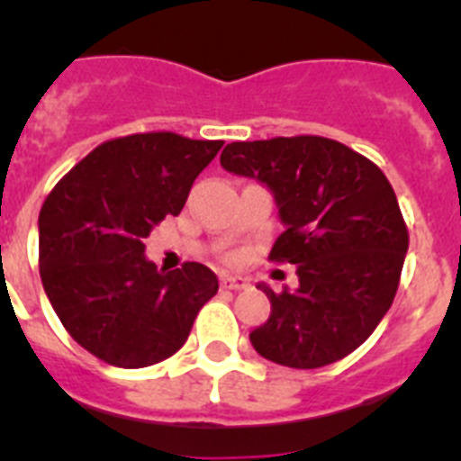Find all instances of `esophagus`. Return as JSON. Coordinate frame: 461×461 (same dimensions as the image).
<instances>
[{
    "label": "esophagus",
    "instance_id": "34e87169",
    "mask_svg": "<svg viewBox=\"0 0 461 461\" xmlns=\"http://www.w3.org/2000/svg\"><path fill=\"white\" fill-rule=\"evenodd\" d=\"M221 288L226 291H247L249 288V279H244V276H221Z\"/></svg>",
    "mask_w": 461,
    "mask_h": 461
}]
</instances>
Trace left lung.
<instances>
[{
    "instance_id": "1",
    "label": "left lung",
    "mask_w": 461,
    "mask_h": 461,
    "mask_svg": "<svg viewBox=\"0 0 461 461\" xmlns=\"http://www.w3.org/2000/svg\"><path fill=\"white\" fill-rule=\"evenodd\" d=\"M228 173L270 186L286 230L272 263L297 266L300 286L275 293L249 335L256 351L293 369H319L367 341L394 300L409 249L397 195L374 161L323 136L230 142Z\"/></svg>"
}]
</instances>
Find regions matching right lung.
<instances>
[{
    "label": "right lung",
    "mask_w": 461,
    "mask_h": 461,
    "mask_svg": "<svg viewBox=\"0 0 461 461\" xmlns=\"http://www.w3.org/2000/svg\"><path fill=\"white\" fill-rule=\"evenodd\" d=\"M221 145L173 131L113 138L48 194L39 214L41 281L68 335L99 360L124 369L166 360L217 295L210 267L158 272L142 240L180 214Z\"/></svg>",
    "instance_id": "obj_1"
}]
</instances>
